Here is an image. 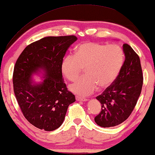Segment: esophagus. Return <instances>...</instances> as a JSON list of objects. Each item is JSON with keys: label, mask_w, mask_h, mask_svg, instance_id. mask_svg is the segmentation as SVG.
<instances>
[{"label": "esophagus", "mask_w": 155, "mask_h": 155, "mask_svg": "<svg viewBox=\"0 0 155 155\" xmlns=\"http://www.w3.org/2000/svg\"><path fill=\"white\" fill-rule=\"evenodd\" d=\"M76 100H77V101H87V99L83 98V97H79V96H76Z\"/></svg>", "instance_id": "34e87169"}]
</instances>
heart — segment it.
I'll return each mask as SVG.
<instances>
[{
    "label": "heart",
    "instance_id": "1",
    "mask_svg": "<svg viewBox=\"0 0 155 155\" xmlns=\"http://www.w3.org/2000/svg\"><path fill=\"white\" fill-rule=\"evenodd\" d=\"M124 54L117 44L86 42L78 46L75 54L67 55L61 62V71L70 81H75L85 68L86 75L70 85L71 92L87 96L99 87L111 85L124 65Z\"/></svg>",
    "mask_w": 155,
    "mask_h": 155
}]
</instances>
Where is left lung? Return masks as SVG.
<instances>
[{
  "instance_id": "1",
  "label": "left lung",
  "mask_w": 155,
  "mask_h": 155,
  "mask_svg": "<svg viewBox=\"0 0 155 155\" xmlns=\"http://www.w3.org/2000/svg\"><path fill=\"white\" fill-rule=\"evenodd\" d=\"M123 49L126 58L119 75L96 97L101 103V110L95 116L94 121L104 128L125 121L134 109L141 93L143 75L138 55L127 44L123 45Z\"/></svg>"
}]
</instances>
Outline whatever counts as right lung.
I'll list each match as a JSON object with an SVG mask.
<instances>
[{
    "label": "right lung",
    "instance_id": "right-lung-1",
    "mask_svg": "<svg viewBox=\"0 0 155 155\" xmlns=\"http://www.w3.org/2000/svg\"><path fill=\"white\" fill-rule=\"evenodd\" d=\"M77 39L74 35L42 38L27 46L15 65L12 82L17 101L25 118L41 130L59 128L68 106L75 101L63 81L61 62ZM41 70L45 78L35 84L31 75Z\"/></svg>",
    "mask_w": 155,
    "mask_h": 155
}]
</instances>
